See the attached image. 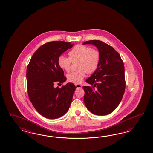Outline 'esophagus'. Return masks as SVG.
I'll use <instances>...</instances> for the list:
<instances>
[{
	"label": "esophagus",
	"instance_id": "1",
	"mask_svg": "<svg viewBox=\"0 0 153 153\" xmlns=\"http://www.w3.org/2000/svg\"><path fill=\"white\" fill-rule=\"evenodd\" d=\"M75 86H76V88H82V86L81 85H79V84H76V85H75Z\"/></svg>",
	"mask_w": 153,
	"mask_h": 153
}]
</instances>
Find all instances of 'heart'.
<instances>
[{
	"label": "heart",
	"mask_w": 153,
	"mask_h": 153,
	"mask_svg": "<svg viewBox=\"0 0 153 153\" xmlns=\"http://www.w3.org/2000/svg\"><path fill=\"white\" fill-rule=\"evenodd\" d=\"M69 57L60 56L58 60V65L62 69L69 72L72 62L79 61L77 71L72 72L67 75L68 81L72 83L79 84L88 74L94 73L97 70L101 59L100 51L91 47L77 45L68 53Z\"/></svg>",
	"instance_id": "b5f03b06"
}]
</instances>
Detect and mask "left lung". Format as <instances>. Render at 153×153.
Here are the masks:
<instances>
[{
	"label": "left lung",
	"mask_w": 153,
	"mask_h": 153,
	"mask_svg": "<svg viewBox=\"0 0 153 153\" xmlns=\"http://www.w3.org/2000/svg\"><path fill=\"white\" fill-rule=\"evenodd\" d=\"M97 47L101 54L97 70L86 82L92 86H83V100L89 111L97 116L111 113L120 104L126 88L125 67L120 54L104 42L93 40L83 42Z\"/></svg>",
	"instance_id": "8db88e82"
}]
</instances>
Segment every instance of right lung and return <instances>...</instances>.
<instances>
[{"label": "right lung", "instance_id": "right-lung-1", "mask_svg": "<svg viewBox=\"0 0 153 153\" xmlns=\"http://www.w3.org/2000/svg\"><path fill=\"white\" fill-rule=\"evenodd\" d=\"M74 45L71 42H48L37 49L28 65V97L37 112L46 118H58L69 109L75 85L68 83L59 88H55L54 84L66 81L58 60L62 53Z\"/></svg>", "mask_w": 153, "mask_h": 153}]
</instances>
